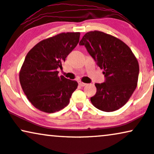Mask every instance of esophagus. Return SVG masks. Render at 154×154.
<instances>
[{"label":"esophagus","mask_w":154,"mask_h":154,"mask_svg":"<svg viewBox=\"0 0 154 154\" xmlns=\"http://www.w3.org/2000/svg\"><path fill=\"white\" fill-rule=\"evenodd\" d=\"M86 85H87L86 83L82 82H79V86H81V87H85Z\"/></svg>","instance_id":"1"}]
</instances>
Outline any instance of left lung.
Here are the masks:
<instances>
[{
	"instance_id": "8db88e82",
	"label": "left lung",
	"mask_w": 154,
	"mask_h": 154,
	"mask_svg": "<svg viewBox=\"0 0 154 154\" xmlns=\"http://www.w3.org/2000/svg\"><path fill=\"white\" fill-rule=\"evenodd\" d=\"M79 45L104 69L105 81L95 84L91 104L106 112L122 107L137 88L139 77V63L131 50L119 39L97 30L87 32Z\"/></svg>"
}]
</instances>
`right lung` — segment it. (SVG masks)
Returning <instances> with one entry per match:
<instances>
[{"label": "right lung", "instance_id": "right-lung-1", "mask_svg": "<svg viewBox=\"0 0 154 154\" xmlns=\"http://www.w3.org/2000/svg\"><path fill=\"white\" fill-rule=\"evenodd\" d=\"M79 32H63L42 40L27 54L20 73L25 94L35 107L46 113L63 109L77 88L76 81L58 76V68L78 44Z\"/></svg>", "mask_w": 154, "mask_h": 154}]
</instances>
